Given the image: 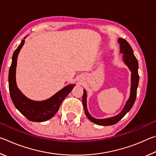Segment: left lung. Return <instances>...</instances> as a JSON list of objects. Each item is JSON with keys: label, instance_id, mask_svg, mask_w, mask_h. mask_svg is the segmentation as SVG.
I'll list each match as a JSON object with an SVG mask.
<instances>
[{"label": "left lung", "instance_id": "1", "mask_svg": "<svg viewBox=\"0 0 156 156\" xmlns=\"http://www.w3.org/2000/svg\"><path fill=\"white\" fill-rule=\"evenodd\" d=\"M118 43L120 44V52L123 54V61L127 65L129 69L131 72V94L129 100L126 101V105L124 107L119 114L113 116L112 118H105V119H96L89 114L88 112L87 107V92L84 89L83 96V104L84 109V113L87 117L90 120L91 122L98 125L102 126H109L115 125L118 121H120L129 112L133 107L135 102L137 96V88L139 83V75H138V60L134 56L133 49H132L130 44L128 42L123 38H120L118 39Z\"/></svg>", "mask_w": 156, "mask_h": 156}]
</instances>
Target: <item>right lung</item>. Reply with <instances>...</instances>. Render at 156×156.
Instances as JSON below:
<instances>
[{
  "label": "right lung",
  "instance_id": "1",
  "mask_svg": "<svg viewBox=\"0 0 156 156\" xmlns=\"http://www.w3.org/2000/svg\"><path fill=\"white\" fill-rule=\"evenodd\" d=\"M24 43L25 40H22L19 46L13 54L12 62L9 72L10 96L16 108L29 120L32 122H44L56 114L59 109L60 104L72 90L75 84H69L50 98L43 101H34L25 96L17 87L16 82L17 58Z\"/></svg>",
  "mask_w": 156,
  "mask_h": 156
}]
</instances>
